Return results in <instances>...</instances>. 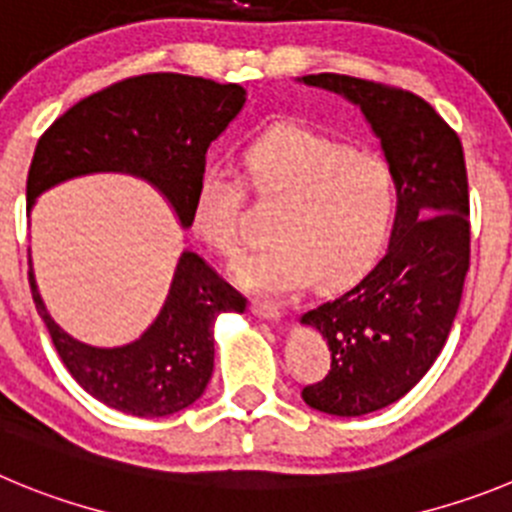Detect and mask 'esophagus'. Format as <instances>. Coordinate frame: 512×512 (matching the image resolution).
I'll list each match as a JSON object with an SVG mask.
<instances>
[{
    "instance_id": "esophagus-1",
    "label": "esophagus",
    "mask_w": 512,
    "mask_h": 512,
    "mask_svg": "<svg viewBox=\"0 0 512 512\" xmlns=\"http://www.w3.org/2000/svg\"><path fill=\"white\" fill-rule=\"evenodd\" d=\"M252 313L257 315V318H260V321H270V323H278L280 318H283V313H280L278 308H275V305H270V303H262V300H252Z\"/></svg>"
}]
</instances>
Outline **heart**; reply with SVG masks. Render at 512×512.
Listing matches in <instances>:
<instances>
[{"label":"heart","instance_id":"obj_1","mask_svg":"<svg viewBox=\"0 0 512 512\" xmlns=\"http://www.w3.org/2000/svg\"><path fill=\"white\" fill-rule=\"evenodd\" d=\"M250 189L283 204L270 250L237 265V280L265 298H290L318 283L338 290L379 262L399 214L389 164L300 126L262 133L242 154ZM242 184L222 169L202 171L191 197V232L219 255L240 250Z\"/></svg>","mask_w":512,"mask_h":512}]
</instances>
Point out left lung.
<instances>
[{
	"label": "left lung",
	"instance_id": "left-lung-1",
	"mask_svg": "<svg viewBox=\"0 0 512 512\" xmlns=\"http://www.w3.org/2000/svg\"><path fill=\"white\" fill-rule=\"evenodd\" d=\"M298 83L358 105L399 189L386 255L346 293L300 318L331 348V371L305 386L303 401L333 417H361L412 391L455 326L470 267L465 154L419 95L336 73Z\"/></svg>",
	"mask_w": 512,
	"mask_h": 512
}]
</instances>
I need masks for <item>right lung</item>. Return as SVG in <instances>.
<instances>
[{
    "instance_id": "obj_1",
    "label": "right lung",
    "mask_w": 512,
    "mask_h": 512,
    "mask_svg": "<svg viewBox=\"0 0 512 512\" xmlns=\"http://www.w3.org/2000/svg\"><path fill=\"white\" fill-rule=\"evenodd\" d=\"M245 100L242 85L179 73L138 75L88 95L37 141L27 212L62 181L128 174L154 186L181 229H189L191 197L209 143L237 118ZM30 288L70 376L90 396L133 417H169L194 404L212 379L217 315L247 310V298L189 250L179 255L154 323L123 346H90L62 331L37 290L32 257Z\"/></svg>"
}]
</instances>
